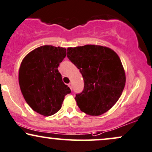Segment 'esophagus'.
I'll return each instance as SVG.
<instances>
[{"mask_svg":"<svg viewBox=\"0 0 152 152\" xmlns=\"http://www.w3.org/2000/svg\"><path fill=\"white\" fill-rule=\"evenodd\" d=\"M68 86H69V88H71V90H72V84L70 83H69Z\"/></svg>","mask_w":152,"mask_h":152,"instance_id":"34e87169","label":"esophagus"}]
</instances>
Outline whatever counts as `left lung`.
Returning a JSON list of instances; mask_svg holds the SVG:
<instances>
[{"label": "left lung", "mask_w": 152, "mask_h": 152, "mask_svg": "<svg viewBox=\"0 0 152 152\" xmlns=\"http://www.w3.org/2000/svg\"><path fill=\"white\" fill-rule=\"evenodd\" d=\"M67 57L80 70L84 88L75 100L82 112L98 116L117 103L125 86L123 66L108 47L87 45L69 47Z\"/></svg>", "instance_id": "obj_1"}]
</instances>
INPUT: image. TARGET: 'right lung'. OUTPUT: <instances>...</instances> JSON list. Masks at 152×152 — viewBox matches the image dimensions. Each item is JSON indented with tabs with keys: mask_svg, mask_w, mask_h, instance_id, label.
I'll list each match as a JSON object with an SVG mask.
<instances>
[{
	"mask_svg": "<svg viewBox=\"0 0 152 152\" xmlns=\"http://www.w3.org/2000/svg\"><path fill=\"white\" fill-rule=\"evenodd\" d=\"M66 55L63 47L45 45L23 58L19 69V85L30 107L40 115L50 116L61 107L68 86L62 81L58 66Z\"/></svg>",
	"mask_w": 152,
	"mask_h": 152,
	"instance_id": "obj_1",
	"label": "right lung"
}]
</instances>
